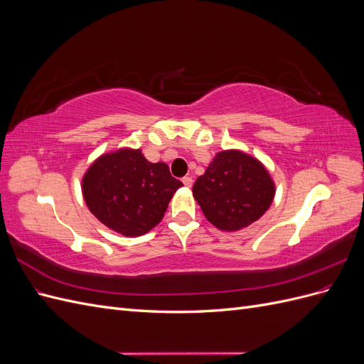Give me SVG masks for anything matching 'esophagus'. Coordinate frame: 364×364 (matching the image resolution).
<instances>
[{
	"mask_svg": "<svg viewBox=\"0 0 364 364\" xmlns=\"http://www.w3.org/2000/svg\"><path fill=\"white\" fill-rule=\"evenodd\" d=\"M182 182H183L185 186H188V188H190V186L193 185V178H190V176H185V178L182 179Z\"/></svg>",
	"mask_w": 364,
	"mask_h": 364,
	"instance_id": "34e87169",
	"label": "esophagus"
}]
</instances>
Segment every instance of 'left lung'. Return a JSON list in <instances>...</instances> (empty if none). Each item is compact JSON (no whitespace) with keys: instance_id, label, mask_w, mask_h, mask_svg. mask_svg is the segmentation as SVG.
<instances>
[{"instance_id":"1","label":"left lung","mask_w":364,"mask_h":364,"mask_svg":"<svg viewBox=\"0 0 364 364\" xmlns=\"http://www.w3.org/2000/svg\"><path fill=\"white\" fill-rule=\"evenodd\" d=\"M193 194L208 222L230 232L257 222L267 211L274 183L258 159L238 150H225L199 176Z\"/></svg>"}]
</instances>
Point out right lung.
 I'll return each instance as SVG.
<instances>
[{
  "label": "right lung",
  "instance_id": "right-lung-1",
  "mask_svg": "<svg viewBox=\"0 0 364 364\" xmlns=\"http://www.w3.org/2000/svg\"><path fill=\"white\" fill-rule=\"evenodd\" d=\"M181 186L167 164H151L141 150L130 149L100 156L82 181L90 211L126 237H138L155 228Z\"/></svg>",
  "mask_w": 364,
  "mask_h": 364
}]
</instances>
